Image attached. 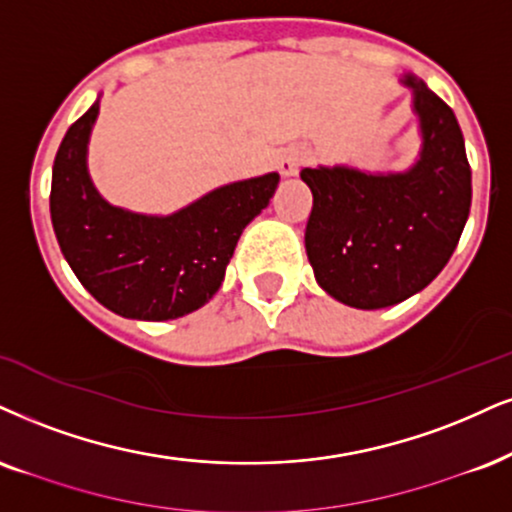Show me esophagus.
<instances>
[{"mask_svg":"<svg viewBox=\"0 0 512 512\" xmlns=\"http://www.w3.org/2000/svg\"><path fill=\"white\" fill-rule=\"evenodd\" d=\"M304 159H306L304 151H299V149L287 151V154L280 159V173L285 175V178H292V175L299 173V166L304 163Z\"/></svg>","mask_w":512,"mask_h":512,"instance_id":"1","label":"esophagus"}]
</instances>
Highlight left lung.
<instances>
[{
    "mask_svg": "<svg viewBox=\"0 0 512 512\" xmlns=\"http://www.w3.org/2000/svg\"><path fill=\"white\" fill-rule=\"evenodd\" d=\"M420 154L401 173L351 166L301 170L313 192L306 254L332 299L375 311L418 294L444 270L470 216L472 173L460 125L413 73Z\"/></svg>",
    "mask_w": 512,
    "mask_h": 512,
    "instance_id": "8db88e82",
    "label": "left lung"
}]
</instances>
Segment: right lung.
<instances>
[{
	"label": "right lung",
	"mask_w": 512,
	"mask_h": 512,
	"mask_svg": "<svg viewBox=\"0 0 512 512\" xmlns=\"http://www.w3.org/2000/svg\"><path fill=\"white\" fill-rule=\"evenodd\" d=\"M99 99L68 128L52 170L54 235L99 304L132 320H175L197 311L225 280L239 235L273 199L280 175L230 182L170 213L113 206L87 170Z\"/></svg>",
	"instance_id": "1"
}]
</instances>
